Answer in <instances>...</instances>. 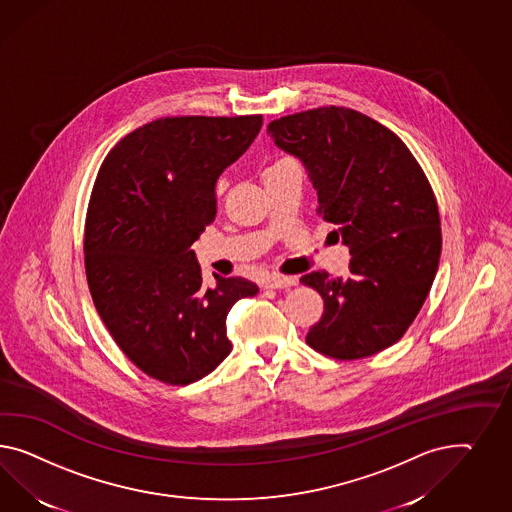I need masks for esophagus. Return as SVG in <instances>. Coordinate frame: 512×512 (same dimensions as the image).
I'll return each instance as SVG.
<instances>
[{"mask_svg":"<svg viewBox=\"0 0 512 512\" xmlns=\"http://www.w3.org/2000/svg\"><path fill=\"white\" fill-rule=\"evenodd\" d=\"M296 283H298L296 277L274 274V276H270V279H268L266 287H268V289H287V287H294Z\"/></svg>","mask_w":512,"mask_h":512,"instance_id":"1","label":"esophagus"}]
</instances>
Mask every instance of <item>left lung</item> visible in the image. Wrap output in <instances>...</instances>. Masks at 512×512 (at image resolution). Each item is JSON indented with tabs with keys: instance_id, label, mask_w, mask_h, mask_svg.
Here are the masks:
<instances>
[{
	"instance_id": "left-lung-1",
	"label": "left lung",
	"mask_w": 512,
	"mask_h": 512,
	"mask_svg": "<svg viewBox=\"0 0 512 512\" xmlns=\"http://www.w3.org/2000/svg\"><path fill=\"white\" fill-rule=\"evenodd\" d=\"M277 147L304 162L318 216L350 249L348 277H300L324 300L305 343L333 360L395 345L429 296L442 227L425 171L397 134L343 106L285 115L268 125Z\"/></svg>"
}]
</instances>
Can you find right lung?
<instances>
[{"label":"right lung","instance_id":"add662e5","mask_svg":"<svg viewBox=\"0 0 512 512\" xmlns=\"http://www.w3.org/2000/svg\"><path fill=\"white\" fill-rule=\"evenodd\" d=\"M263 115L160 117L121 139L91 192L83 257L98 315L139 371L169 386L212 373L231 352L227 313L259 287L203 283L192 244L216 218V180Z\"/></svg>","mask_w":512,"mask_h":512}]
</instances>
